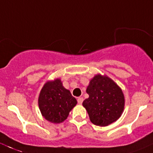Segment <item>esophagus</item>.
Wrapping results in <instances>:
<instances>
[{
	"label": "esophagus",
	"mask_w": 153,
	"mask_h": 153,
	"mask_svg": "<svg viewBox=\"0 0 153 153\" xmlns=\"http://www.w3.org/2000/svg\"><path fill=\"white\" fill-rule=\"evenodd\" d=\"M83 102V98H82V97H79V98H78V103L79 105H82V103Z\"/></svg>",
	"instance_id": "1"
}]
</instances>
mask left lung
Masks as SVG:
<instances>
[{"label": "left lung", "instance_id": "obj_1", "mask_svg": "<svg viewBox=\"0 0 153 153\" xmlns=\"http://www.w3.org/2000/svg\"><path fill=\"white\" fill-rule=\"evenodd\" d=\"M86 92L89 97L82 105L93 124L107 126L120 118L124 111L125 96L111 78L97 74L90 80Z\"/></svg>", "mask_w": 153, "mask_h": 153}]
</instances>
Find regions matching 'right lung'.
<instances>
[{
    "instance_id": "add662e5",
    "label": "right lung",
    "mask_w": 153,
    "mask_h": 153,
    "mask_svg": "<svg viewBox=\"0 0 153 153\" xmlns=\"http://www.w3.org/2000/svg\"><path fill=\"white\" fill-rule=\"evenodd\" d=\"M76 105V99L64 87L60 78L48 81L38 96V107L42 116L54 124L63 123Z\"/></svg>"
}]
</instances>
